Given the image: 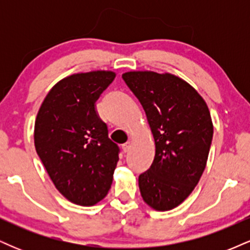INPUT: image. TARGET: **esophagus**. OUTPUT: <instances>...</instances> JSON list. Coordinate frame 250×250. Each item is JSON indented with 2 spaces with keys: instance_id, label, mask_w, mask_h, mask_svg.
Instances as JSON below:
<instances>
[{
  "instance_id": "34e87169",
  "label": "esophagus",
  "mask_w": 250,
  "mask_h": 250,
  "mask_svg": "<svg viewBox=\"0 0 250 250\" xmlns=\"http://www.w3.org/2000/svg\"><path fill=\"white\" fill-rule=\"evenodd\" d=\"M122 149L125 153L129 151V149H130V142H127V143H125V145H122Z\"/></svg>"
}]
</instances>
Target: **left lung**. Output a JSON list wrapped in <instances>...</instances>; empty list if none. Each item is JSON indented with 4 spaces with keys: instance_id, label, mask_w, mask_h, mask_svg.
Returning <instances> with one entry per match:
<instances>
[{
    "instance_id": "left-lung-1",
    "label": "left lung",
    "mask_w": 250,
    "mask_h": 250,
    "mask_svg": "<svg viewBox=\"0 0 250 250\" xmlns=\"http://www.w3.org/2000/svg\"><path fill=\"white\" fill-rule=\"evenodd\" d=\"M122 79L139 99L155 141L150 168L139 176L143 201L155 210L181 205L202 176L213 140L207 103L173 74L128 71Z\"/></svg>"
}]
</instances>
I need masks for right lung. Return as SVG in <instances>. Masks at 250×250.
I'll use <instances>...</instances> for the list:
<instances>
[{
	"label": "right lung",
	"mask_w": 250,
	"mask_h": 250,
	"mask_svg": "<svg viewBox=\"0 0 250 250\" xmlns=\"http://www.w3.org/2000/svg\"><path fill=\"white\" fill-rule=\"evenodd\" d=\"M115 76L96 70L64 77L37 113L36 153L57 190L75 205H96L113 183L120 149L108 137L95 102Z\"/></svg>",
	"instance_id": "add662e5"
}]
</instances>
